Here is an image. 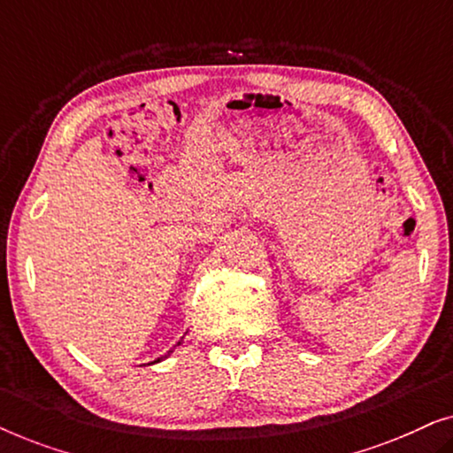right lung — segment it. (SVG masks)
Masks as SVG:
<instances>
[{"label": "right lung", "mask_w": 453, "mask_h": 453, "mask_svg": "<svg viewBox=\"0 0 453 453\" xmlns=\"http://www.w3.org/2000/svg\"><path fill=\"white\" fill-rule=\"evenodd\" d=\"M181 340H183V338H181ZM181 340H179V342H177V346H179V344H181ZM171 352H173V350H169V352H166V355H165V357H158V358H157V361H152V363H148V365H154V363H160V361H165V358H166V357H169V355H171Z\"/></svg>", "instance_id": "right-lung-1"}]
</instances>
